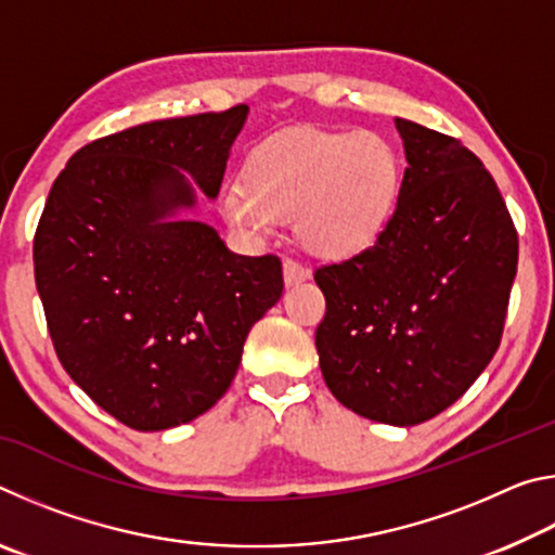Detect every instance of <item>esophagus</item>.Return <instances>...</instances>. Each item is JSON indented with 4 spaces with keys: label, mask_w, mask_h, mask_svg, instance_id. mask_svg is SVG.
Instances as JSON below:
<instances>
[{
    "label": "esophagus",
    "mask_w": 555,
    "mask_h": 555,
    "mask_svg": "<svg viewBox=\"0 0 555 555\" xmlns=\"http://www.w3.org/2000/svg\"><path fill=\"white\" fill-rule=\"evenodd\" d=\"M306 279H311V271H308L304 264H298V261H294V259L284 261V284H286V288L304 284Z\"/></svg>",
    "instance_id": "1"
}]
</instances>
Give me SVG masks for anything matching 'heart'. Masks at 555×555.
Instances as JSON below:
<instances>
[{"label": "heart", "instance_id": "1", "mask_svg": "<svg viewBox=\"0 0 555 555\" xmlns=\"http://www.w3.org/2000/svg\"><path fill=\"white\" fill-rule=\"evenodd\" d=\"M240 181L220 191V212L249 240L294 222L315 257L347 259L377 242L397 212L401 162L370 129H291L244 158Z\"/></svg>", "mask_w": 555, "mask_h": 555}]
</instances>
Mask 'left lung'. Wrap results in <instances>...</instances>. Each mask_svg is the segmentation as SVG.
I'll return each instance as SVG.
<instances>
[{"label": "left lung", "mask_w": 555, "mask_h": 555, "mask_svg": "<svg viewBox=\"0 0 555 555\" xmlns=\"http://www.w3.org/2000/svg\"><path fill=\"white\" fill-rule=\"evenodd\" d=\"M406 154L397 212L374 247L315 271V331L333 397L360 416L416 426L473 387L502 340L519 240L469 149L393 119Z\"/></svg>", "instance_id": "obj_1"}]
</instances>
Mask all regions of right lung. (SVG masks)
Wrapping results in <instances>:
<instances>
[{
	"label": "right lung",
	"instance_id": "1",
	"mask_svg": "<svg viewBox=\"0 0 555 555\" xmlns=\"http://www.w3.org/2000/svg\"><path fill=\"white\" fill-rule=\"evenodd\" d=\"M249 107L146 121L70 156L34 237L55 354L88 397L134 430L203 416L281 298L276 257H242L185 218L220 193Z\"/></svg>",
	"mask_w": 555,
	"mask_h": 555
}]
</instances>
